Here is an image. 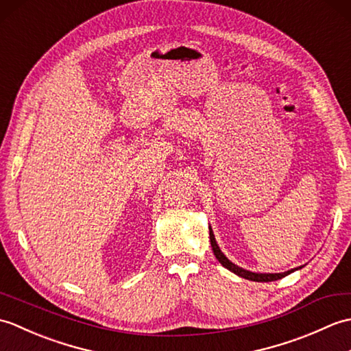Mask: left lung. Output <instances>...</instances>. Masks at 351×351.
<instances>
[{
    "label": "left lung",
    "mask_w": 351,
    "mask_h": 351,
    "mask_svg": "<svg viewBox=\"0 0 351 351\" xmlns=\"http://www.w3.org/2000/svg\"><path fill=\"white\" fill-rule=\"evenodd\" d=\"M210 240H211L213 252H214L215 258L219 259V263H220L223 267H225V268H228V270H230V271L238 274V276H241V278H244V279H249V280H253V282H273V280H278V279L285 278L287 274L294 271V270H289V271H285V273H276V274H270V273L264 274V273H252V271H247V270H244V268L232 264L225 255H223L221 250L219 249L217 243H215V238H214V234H213L211 228H210Z\"/></svg>",
    "instance_id": "8db88e82"
}]
</instances>
